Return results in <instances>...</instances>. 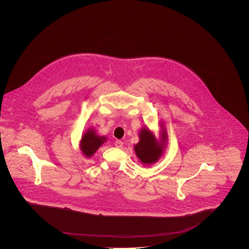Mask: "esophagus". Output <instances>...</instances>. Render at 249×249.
Segmentation results:
<instances>
[{
    "mask_svg": "<svg viewBox=\"0 0 249 249\" xmlns=\"http://www.w3.org/2000/svg\"><path fill=\"white\" fill-rule=\"evenodd\" d=\"M114 144H115L117 147H122L123 142H122V141H120V140H117V141H115Z\"/></svg>",
    "mask_w": 249,
    "mask_h": 249,
    "instance_id": "34e87169",
    "label": "esophagus"
}]
</instances>
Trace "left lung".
Returning <instances> with one entry per match:
<instances>
[{
    "mask_svg": "<svg viewBox=\"0 0 249 249\" xmlns=\"http://www.w3.org/2000/svg\"><path fill=\"white\" fill-rule=\"evenodd\" d=\"M140 141L135 145L134 150L138 159L143 164H151L156 162L163 153L166 132H162V142H157L151 131L143 128L139 134Z\"/></svg>",
    "mask_w": 249,
    "mask_h": 249,
    "instance_id": "1",
    "label": "left lung"
}]
</instances>
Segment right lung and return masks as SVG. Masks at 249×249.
I'll use <instances>...</instances> for the list:
<instances>
[{
    "label": "right lung",
    "mask_w": 249,
    "mask_h": 249,
    "mask_svg": "<svg viewBox=\"0 0 249 249\" xmlns=\"http://www.w3.org/2000/svg\"><path fill=\"white\" fill-rule=\"evenodd\" d=\"M105 141L106 137L98 136L96 135L94 130H89L82 136L80 148L85 156L91 157Z\"/></svg>",
    "instance_id": "right-lung-1"
}]
</instances>
